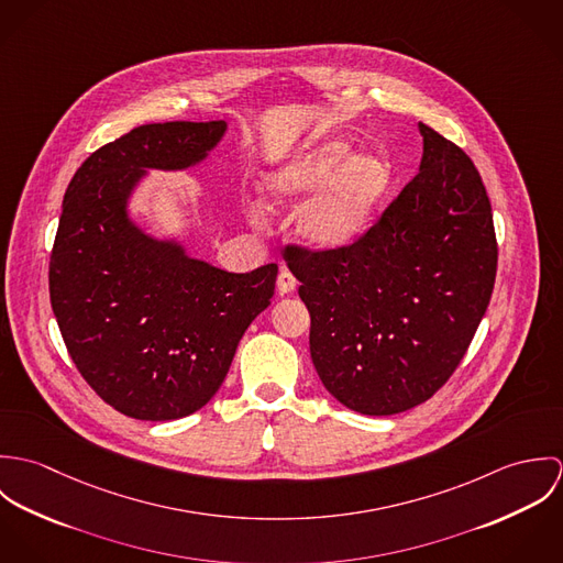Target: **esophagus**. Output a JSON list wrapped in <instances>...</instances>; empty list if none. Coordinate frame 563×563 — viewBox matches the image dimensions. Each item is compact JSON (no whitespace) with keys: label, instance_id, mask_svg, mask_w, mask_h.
<instances>
[{"label":"esophagus","instance_id":"obj_1","mask_svg":"<svg viewBox=\"0 0 563 563\" xmlns=\"http://www.w3.org/2000/svg\"><path fill=\"white\" fill-rule=\"evenodd\" d=\"M297 279H295V275L288 271V268H282V273H279V277H277V290H279V295H290V292H295L297 290Z\"/></svg>","mask_w":563,"mask_h":563}]
</instances>
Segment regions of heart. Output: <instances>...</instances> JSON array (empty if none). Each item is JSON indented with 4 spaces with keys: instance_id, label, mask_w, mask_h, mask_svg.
I'll return each instance as SVG.
<instances>
[{
    "instance_id": "b5f03b06",
    "label": "heart",
    "mask_w": 563,
    "mask_h": 563,
    "mask_svg": "<svg viewBox=\"0 0 563 563\" xmlns=\"http://www.w3.org/2000/svg\"><path fill=\"white\" fill-rule=\"evenodd\" d=\"M346 136H329L297 150L262 177L268 208L303 198L295 234L314 251H344L373 228L397 186V164L384 150H357Z\"/></svg>"
}]
</instances>
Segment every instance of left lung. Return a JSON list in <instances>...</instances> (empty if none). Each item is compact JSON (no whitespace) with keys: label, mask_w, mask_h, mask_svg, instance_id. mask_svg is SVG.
Returning a JSON list of instances; mask_svg holds the SVG:
<instances>
[{"label":"left lung","mask_w":563,"mask_h":563,"mask_svg":"<svg viewBox=\"0 0 563 563\" xmlns=\"http://www.w3.org/2000/svg\"><path fill=\"white\" fill-rule=\"evenodd\" d=\"M418 175L362 241L284 255L310 312V353L344 407L393 416L433 397L462 362L496 277L479 170L424 123Z\"/></svg>","instance_id":"1"}]
</instances>
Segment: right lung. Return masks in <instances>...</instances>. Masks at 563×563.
Returning a JSON list of instances; mask_svg holds the SVG:
<instances>
[{"instance_id": "1", "label": "right lung", "mask_w": 563, "mask_h": 563, "mask_svg": "<svg viewBox=\"0 0 563 563\" xmlns=\"http://www.w3.org/2000/svg\"><path fill=\"white\" fill-rule=\"evenodd\" d=\"M225 132V121L134 128L88 156L65 192L49 262L54 317L81 377L130 418L201 409L275 295L277 264L230 273L132 217L150 170L199 166Z\"/></svg>"}]
</instances>
